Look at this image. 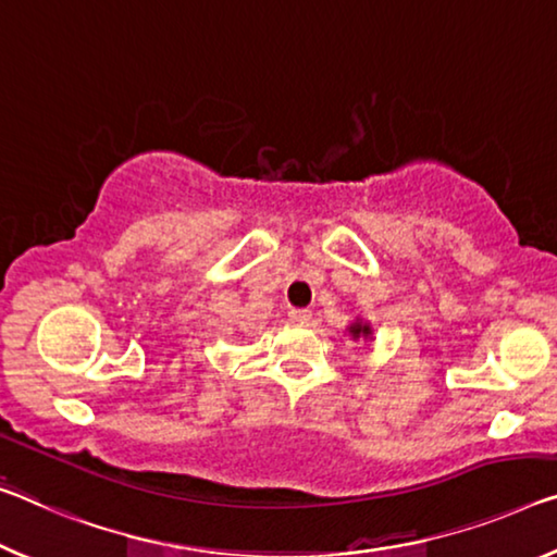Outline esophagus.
Instances as JSON below:
<instances>
[{
  "mask_svg": "<svg viewBox=\"0 0 557 557\" xmlns=\"http://www.w3.org/2000/svg\"><path fill=\"white\" fill-rule=\"evenodd\" d=\"M288 321L296 323V326H306V323L311 321V311H306V308H290Z\"/></svg>",
  "mask_w": 557,
  "mask_h": 557,
  "instance_id": "1",
  "label": "esophagus"
}]
</instances>
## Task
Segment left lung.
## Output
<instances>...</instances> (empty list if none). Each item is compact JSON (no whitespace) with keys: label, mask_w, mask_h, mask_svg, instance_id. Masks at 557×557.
I'll return each instance as SVG.
<instances>
[{"label":"left lung","mask_w":557,"mask_h":557,"mask_svg":"<svg viewBox=\"0 0 557 557\" xmlns=\"http://www.w3.org/2000/svg\"><path fill=\"white\" fill-rule=\"evenodd\" d=\"M348 336L354 338V341H371V336H373L371 323H366L363 319H356V321L348 326Z\"/></svg>","instance_id":"1"}]
</instances>
